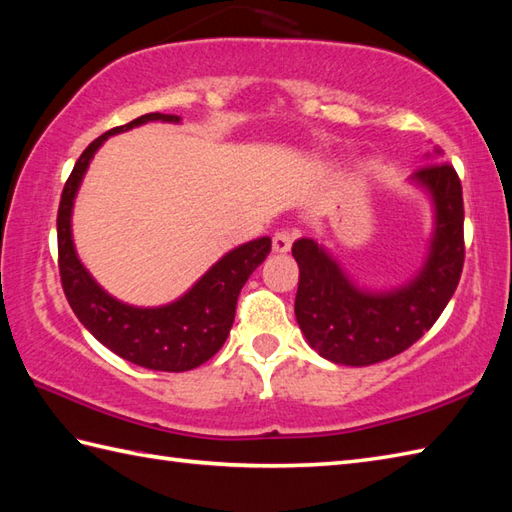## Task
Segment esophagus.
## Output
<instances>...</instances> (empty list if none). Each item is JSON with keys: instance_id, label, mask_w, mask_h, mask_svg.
I'll list each match as a JSON object with an SVG mask.
<instances>
[{"instance_id": "obj_1", "label": "esophagus", "mask_w": 512, "mask_h": 512, "mask_svg": "<svg viewBox=\"0 0 512 512\" xmlns=\"http://www.w3.org/2000/svg\"><path fill=\"white\" fill-rule=\"evenodd\" d=\"M295 237H297L295 231H286V228L277 231L273 235V250H275V253H288L292 242H295Z\"/></svg>"}]
</instances>
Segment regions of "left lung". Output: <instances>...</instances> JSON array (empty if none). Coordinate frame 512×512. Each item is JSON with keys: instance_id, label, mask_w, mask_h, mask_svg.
Returning <instances> with one entry per match:
<instances>
[{"instance_id": "1", "label": "left lung", "mask_w": 512, "mask_h": 512, "mask_svg": "<svg viewBox=\"0 0 512 512\" xmlns=\"http://www.w3.org/2000/svg\"><path fill=\"white\" fill-rule=\"evenodd\" d=\"M442 156L433 147L427 160ZM429 198L433 226L422 266L389 290L358 286L330 248L312 237L292 244L299 266L295 317L308 345L336 365L365 367L405 352L447 308L464 264V204L458 173L436 162L407 178Z\"/></svg>"}]
</instances>
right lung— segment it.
Masks as SVG:
<instances>
[{"label": "right lung", "mask_w": 512, "mask_h": 512, "mask_svg": "<svg viewBox=\"0 0 512 512\" xmlns=\"http://www.w3.org/2000/svg\"><path fill=\"white\" fill-rule=\"evenodd\" d=\"M156 121L180 123V116L160 112L140 116L96 138L76 160L63 187L57 215L59 273L63 292L76 319L107 350L129 363L156 369V372H189L209 361L224 345L233 328L239 290L268 257L270 237L250 239L228 250L178 299L147 308L112 297L83 266L72 237L74 200L96 151L110 136Z\"/></svg>", "instance_id": "obj_1"}]
</instances>
